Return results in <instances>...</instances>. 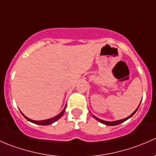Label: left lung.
<instances>
[{"label": "left lung", "instance_id": "obj_1", "mask_svg": "<svg viewBox=\"0 0 156 156\" xmlns=\"http://www.w3.org/2000/svg\"><path fill=\"white\" fill-rule=\"evenodd\" d=\"M140 103L139 104V106H138V107L136 108V109L135 110L134 112H133V113H132L131 115H130L128 116V117H127V118H125V119H121V120H118V121H114V122H106V121H104V120H102V119H99V118H97L96 117L95 115H93V117L94 118V119H97V121H99V122H101V123H103V124H104V125H108V126H115V125H119V124H121V123H122V122H125V121H127V119H130V118H131L132 116L133 115L135 114V113H136V112L137 111V109H138V108L140 107Z\"/></svg>", "mask_w": 156, "mask_h": 156}]
</instances>
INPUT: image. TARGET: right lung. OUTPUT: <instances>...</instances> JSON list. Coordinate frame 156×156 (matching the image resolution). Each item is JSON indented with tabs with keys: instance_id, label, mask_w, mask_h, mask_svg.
Masks as SVG:
<instances>
[{
	"instance_id": "add662e5",
	"label": "right lung",
	"mask_w": 156,
	"mask_h": 156,
	"mask_svg": "<svg viewBox=\"0 0 156 156\" xmlns=\"http://www.w3.org/2000/svg\"><path fill=\"white\" fill-rule=\"evenodd\" d=\"M66 106H65V108L62 109V111L60 113H59V114L57 115L54 116V117L51 118V119H46V120H42V121H35V120H31V119H29L28 117H26V115H25L23 113H22L23 114V115L24 116L25 118H26V119H27L28 121L30 122H32V123L34 124H36V125H51V124L54 123L55 122H56L57 120H59V119H60L61 117H62V115H63L64 112H65V110H66Z\"/></svg>"
}]
</instances>
